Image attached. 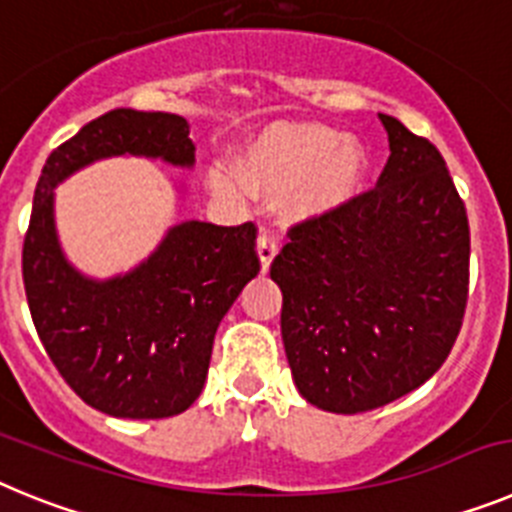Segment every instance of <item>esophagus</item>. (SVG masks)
I'll list each match as a JSON object with an SVG mask.
<instances>
[{
    "label": "esophagus",
    "instance_id": "esophagus-1",
    "mask_svg": "<svg viewBox=\"0 0 512 512\" xmlns=\"http://www.w3.org/2000/svg\"><path fill=\"white\" fill-rule=\"evenodd\" d=\"M256 253H259L261 271H269L271 261L277 256V241H274L269 233H261L259 241H256Z\"/></svg>",
    "mask_w": 512,
    "mask_h": 512
}]
</instances>
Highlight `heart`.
<instances>
[{"mask_svg":"<svg viewBox=\"0 0 512 512\" xmlns=\"http://www.w3.org/2000/svg\"><path fill=\"white\" fill-rule=\"evenodd\" d=\"M369 171L366 148L356 138L318 122H282L253 135L238 156V174L212 169L207 187L220 197L243 189L286 194L284 215L310 220L341 210L361 192Z\"/></svg>","mask_w":512,"mask_h":512,"instance_id":"obj_1","label":"heart"}]
</instances>
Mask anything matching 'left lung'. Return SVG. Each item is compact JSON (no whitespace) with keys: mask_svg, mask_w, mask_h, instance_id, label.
I'll return each instance as SVG.
<instances>
[{"mask_svg":"<svg viewBox=\"0 0 512 512\" xmlns=\"http://www.w3.org/2000/svg\"><path fill=\"white\" fill-rule=\"evenodd\" d=\"M379 120L390 158L377 187L295 225L269 271L297 392L341 415L428 382L469 292V220L446 161L397 117Z\"/></svg>","mask_w":512,"mask_h":512,"instance_id":"left-lung-1","label":"left lung"}]
</instances>
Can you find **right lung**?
I'll return each mask as SVG.
<instances>
[{
	"instance_id": "obj_1",
	"label": "right lung",
	"mask_w": 512,
	"mask_h": 512,
	"mask_svg": "<svg viewBox=\"0 0 512 512\" xmlns=\"http://www.w3.org/2000/svg\"><path fill=\"white\" fill-rule=\"evenodd\" d=\"M115 156L192 169L189 122L117 107L48 156L22 248L27 305L45 351L87 405L112 418H171L200 397L217 325L259 274L256 225L184 220L130 271L89 277L58 241L56 187Z\"/></svg>"
}]
</instances>
